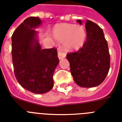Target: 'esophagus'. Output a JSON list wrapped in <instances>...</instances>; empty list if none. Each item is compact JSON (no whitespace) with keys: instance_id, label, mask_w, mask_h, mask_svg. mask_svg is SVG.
Returning a JSON list of instances; mask_svg holds the SVG:
<instances>
[{"instance_id":"esophagus-1","label":"esophagus","mask_w":122,"mask_h":122,"mask_svg":"<svg viewBox=\"0 0 122 122\" xmlns=\"http://www.w3.org/2000/svg\"><path fill=\"white\" fill-rule=\"evenodd\" d=\"M57 55H58L59 59H62V58H64V57L66 56V53H65V52H63V49H58V53H57Z\"/></svg>"}]
</instances>
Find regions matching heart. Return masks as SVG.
<instances>
[{
    "mask_svg": "<svg viewBox=\"0 0 122 122\" xmlns=\"http://www.w3.org/2000/svg\"><path fill=\"white\" fill-rule=\"evenodd\" d=\"M54 37L57 41L64 42L65 47L68 50H76L81 47L87 37V33L82 26L72 24H59L54 28Z\"/></svg>",
    "mask_w": 122,
    "mask_h": 122,
    "instance_id": "obj_1",
    "label": "heart"
}]
</instances>
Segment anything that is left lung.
<instances>
[{"instance_id":"obj_1","label":"left lung","mask_w":122,"mask_h":122,"mask_svg":"<svg viewBox=\"0 0 122 122\" xmlns=\"http://www.w3.org/2000/svg\"><path fill=\"white\" fill-rule=\"evenodd\" d=\"M81 24L80 20H77ZM87 41L76 52H68L66 58L74 81L82 87L100 85L110 67V54L102 28L90 20L85 23Z\"/></svg>"}]
</instances>
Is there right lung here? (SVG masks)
<instances>
[{"label":"right lung","instance_id":"right-lung-1","mask_svg":"<svg viewBox=\"0 0 122 122\" xmlns=\"http://www.w3.org/2000/svg\"><path fill=\"white\" fill-rule=\"evenodd\" d=\"M41 24L37 17L26 18L12 35V59L14 75L24 89L44 94L54 86L53 73L59 63L55 47L42 49L34 28Z\"/></svg>","mask_w":122,"mask_h":122}]
</instances>
